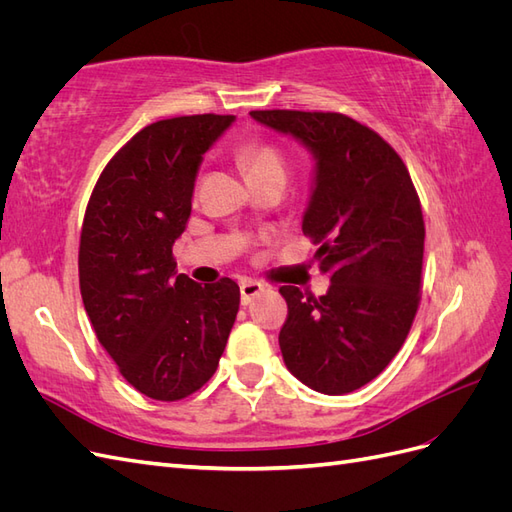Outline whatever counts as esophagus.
<instances>
[{
	"instance_id": "esophagus-1",
	"label": "esophagus",
	"mask_w": 512,
	"mask_h": 512,
	"mask_svg": "<svg viewBox=\"0 0 512 512\" xmlns=\"http://www.w3.org/2000/svg\"><path fill=\"white\" fill-rule=\"evenodd\" d=\"M239 290H241V303H243V305H250V303L258 297L260 292H265V286H262L260 282L245 280V282H241Z\"/></svg>"
}]
</instances>
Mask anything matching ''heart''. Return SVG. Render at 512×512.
I'll return each mask as SVG.
<instances>
[{"label": "heart", "mask_w": 512, "mask_h": 512, "mask_svg": "<svg viewBox=\"0 0 512 512\" xmlns=\"http://www.w3.org/2000/svg\"><path fill=\"white\" fill-rule=\"evenodd\" d=\"M239 158L245 164L252 179L267 175H284L286 177V158L284 153L273 143L267 141H250L239 147Z\"/></svg>", "instance_id": "heart-1"}]
</instances>
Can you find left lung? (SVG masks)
I'll use <instances>...</instances> for the list:
<instances>
[{
	"label": "left lung",
	"mask_w": 512,
	"mask_h": 512,
	"mask_svg": "<svg viewBox=\"0 0 512 512\" xmlns=\"http://www.w3.org/2000/svg\"><path fill=\"white\" fill-rule=\"evenodd\" d=\"M316 160L303 235L318 245L327 294L282 286L280 331L294 378L324 395L361 389L404 346L421 301L425 222L408 168L384 138L342 113L252 111Z\"/></svg>",
	"instance_id": "8db88e82"
}]
</instances>
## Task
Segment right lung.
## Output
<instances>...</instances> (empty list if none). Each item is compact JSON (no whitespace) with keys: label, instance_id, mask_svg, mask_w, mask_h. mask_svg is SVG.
<instances>
[{"label":"right lung","instance_id":"right-lung-1","mask_svg":"<svg viewBox=\"0 0 512 512\" xmlns=\"http://www.w3.org/2000/svg\"><path fill=\"white\" fill-rule=\"evenodd\" d=\"M232 115L151 123L102 170L87 203L79 282L98 342L151 399L196 393L218 369L239 312V286L177 275L173 245L188 224L203 153Z\"/></svg>","mask_w":512,"mask_h":512}]
</instances>
